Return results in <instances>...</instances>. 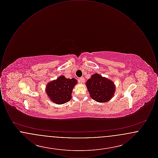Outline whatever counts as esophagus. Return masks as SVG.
I'll use <instances>...</instances> for the list:
<instances>
[{
	"label": "esophagus",
	"instance_id": "obj_1",
	"mask_svg": "<svg viewBox=\"0 0 158 158\" xmlns=\"http://www.w3.org/2000/svg\"><path fill=\"white\" fill-rule=\"evenodd\" d=\"M79 83H83L85 82V79L83 77H81L79 79Z\"/></svg>",
	"mask_w": 158,
	"mask_h": 158
}]
</instances>
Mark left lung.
<instances>
[{
    "instance_id": "obj_1",
    "label": "left lung",
    "mask_w": 158,
    "mask_h": 158,
    "mask_svg": "<svg viewBox=\"0 0 158 158\" xmlns=\"http://www.w3.org/2000/svg\"><path fill=\"white\" fill-rule=\"evenodd\" d=\"M90 98L98 102H106L115 94V85L111 80L98 73L91 75L86 83Z\"/></svg>"
}]
</instances>
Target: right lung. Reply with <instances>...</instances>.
Masks as SVG:
<instances>
[{"label": "right lung", "mask_w": 158, "mask_h": 158, "mask_svg": "<svg viewBox=\"0 0 158 158\" xmlns=\"http://www.w3.org/2000/svg\"><path fill=\"white\" fill-rule=\"evenodd\" d=\"M77 83L75 78L68 79L64 76H60L47 84L45 92L52 102L56 104H63L71 99L72 91Z\"/></svg>", "instance_id": "obj_1"}]
</instances>
